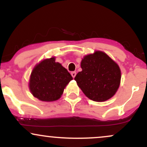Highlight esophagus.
I'll list each match as a JSON object with an SVG mask.
<instances>
[{"mask_svg": "<svg viewBox=\"0 0 147 147\" xmlns=\"http://www.w3.org/2000/svg\"><path fill=\"white\" fill-rule=\"evenodd\" d=\"M76 75H77V73H76V72H71V75H72V77H73V78H75Z\"/></svg>", "mask_w": 147, "mask_h": 147, "instance_id": "obj_1", "label": "esophagus"}]
</instances>
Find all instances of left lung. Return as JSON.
<instances>
[{
	"label": "left lung",
	"mask_w": 147,
	"mask_h": 147,
	"mask_svg": "<svg viewBox=\"0 0 147 147\" xmlns=\"http://www.w3.org/2000/svg\"><path fill=\"white\" fill-rule=\"evenodd\" d=\"M81 68L82 70L77 74L75 80L88 98L105 102L116 93L120 84L121 70L105 52L98 50L84 56Z\"/></svg>",
	"instance_id": "8db88e82"
}]
</instances>
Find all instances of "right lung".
I'll list each match as a JSON object with an SVG mask.
<instances>
[{"instance_id":"right-lung-1","label":"right lung","mask_w":147,"mask_h":147,"mask_svg":"<svg viewBox=\"0 0 147 147\" xmlns=\"http://www.w3.org/2000/svg\"><path fill=\"white\" fill-rule=\"evenodd\" d=\"M72 79L71 75L55 57L37 63L31 72L29 88L36 98L43 102H54L63 94L64 88Z\"/></svg>"}]
</instances>
